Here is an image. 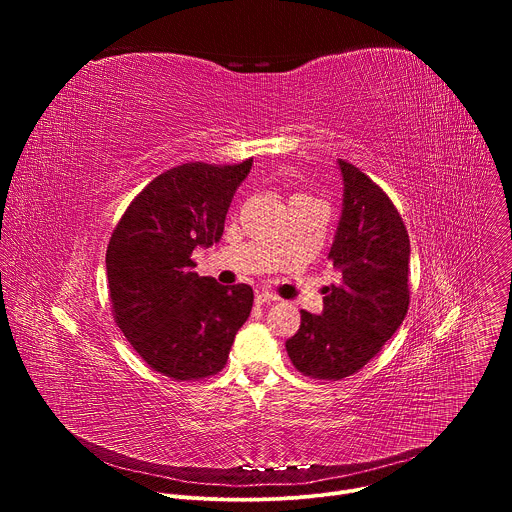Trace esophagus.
I'll list each match as a JSON object with an SVG mask.
<instances>
[{"instance_id":"obj_1","label":"esophagus","mask_w":512,"mask_h":512,"mask_svg":"<svg viewBox=\"0 0 512 512\" xmlns=\"http://www.w3.org/2000/svg\"><path fill=\"white\" fill-rule=\"evenodd\" d=\"M255 302L257 304H271V302H277V296L269 294V291H259V294L255 296Z\"/></svg>"}]
</instances>
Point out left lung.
Returning <instances> with one entry per match:
<instances>
[{
  "mask_svg": "<svg viewBox=\"0 0 512 512\" xmlns=\"http://www.w3.org/2000/svg\"><path fill=\"white\" fill-rule=\"evenodd\" d=\"M344 200L328 259L340 281L324 287V312L302 310L285 342L294 367L310 379L340 381L375 358L409 310V235L387 192L338 160Z\"/></svg>",
  "mask_w": 512,
  "mask_h": 512,
  "instance_id": "left-lung-1",
  "label": "left lung"
}]
</instances>
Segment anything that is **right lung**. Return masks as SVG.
I'll use <instances>...</instances> for the list:
<instances>
[{"label": "right lung", "instance_id": "add662e5", "mask_svg": "<svg viewBox=\"0 0 512 512\" xmlns=\"http://www.w3.org/2000/svg\"><path fill=\"white\" fill-rule=\"evenodd\" d=\"M241 164L188 162L166 170L127 206L107 245L109 300L117 326L150 367L172 381L221 373L253 308L247 283L200 277L192 251L223 237Z\"/></svg>", "mask_w": 512, "mask_h": 512}]
</instances>
